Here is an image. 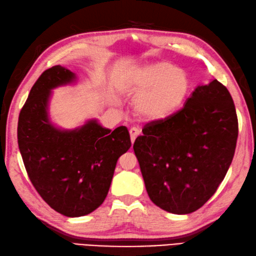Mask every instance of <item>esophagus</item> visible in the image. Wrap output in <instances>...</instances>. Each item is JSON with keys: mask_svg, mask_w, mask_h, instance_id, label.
<instances>
[{"mask_svg": "<svg viewBox=\"0 0 256 256\" xmlns=\"http://www.w3.org/2000/svg\"><path fill=\"white\" fill-rule=\"evenodd\" d=\"M129 134H130V139H132V142L134 144V140H136V138L139 136V130L134 127L130 128Z\"/></svg>", "mask_w": 256, "mask_h": 256, "instance_id": "obj_1", "label": "esophagus"}]
</instances>
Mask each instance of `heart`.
Returning <instances> with one entry per match:
<instances>
[{
    "instance_id": "heart-1",
    "label": "heart",
    "mask_w": 256,
    "mask_h": 256,
    "mask_svg": "<svg viewBox=\"0 0 256 256\" xmlns=\"http://www.w3.org/2000/svg\"><path fill=\"white\" fill-rule=\"evenodd\" d=\"M126 90L138 96L136 112L149 120H164L180 109L190 90L185 71L170 62H155L130 71Z\"/></svg>"
}]
</instances>
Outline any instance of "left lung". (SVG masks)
I'll list each match as a JSON object with an SVG mask.
<instances>
[{
  "instance_id": "8db88e82",
  "label": "left lung",
  "mask_w": 256,
  "mask_h": 256,
  "mask_svg": "<svg viewBox=\"0 0 256 256\" xmlns=\"http://www.w3.org/2000/svg\"><path fill=\"white\" fill-rule=\"evenodd\" d=\"M134 144L149 198L172 214L200 208L233 160L238 122L232 96L218 80L198 86L185 106L148 122Z\"/></svg>"
}]
</instances>
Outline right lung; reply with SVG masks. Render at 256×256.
Here are the masks:
<instances>
[{"label":"right lung","mask_w":256,"mask_h":256,"mask_svg":"<svg viewBox=\"0 0 256 256\" xmlns=\"http://www.w3.org/2000/svg\"><path fill=\"white\" fill-rule=\"evenodd\" d=\"M76 76L54 66L38 76L18 116V144L28 178L51 208L68 218L88 215L104 203L118 158L132 146L127 127L114 132L96 119L72 130L50 122L51 90Z\"/></svg>","instance_id":"add662e5"}]
</instances>
